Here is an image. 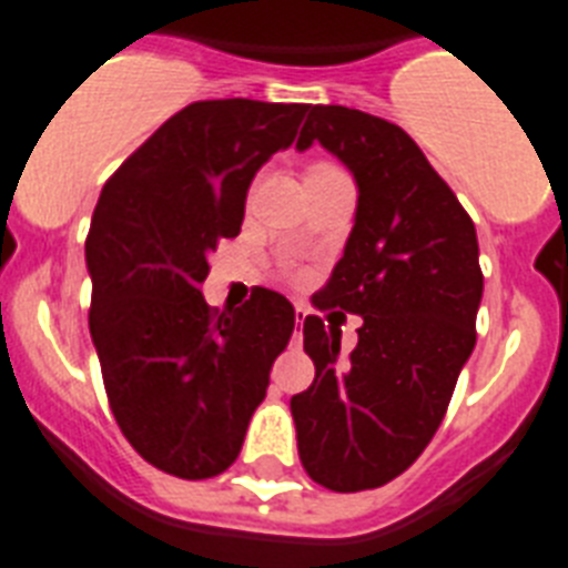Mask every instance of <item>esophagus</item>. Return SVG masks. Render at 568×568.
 Here are the masks:
<instances>
[{"mask_svg":"<svg viewBox=\"0 0 568 568\" xmlns=\"http://www.w3.org/2000/svg\"><path fill=\"white\" fill-rule=\"evenodd\" d=\"M304 318H307V307H304V304H295V325L302 327Z\"/></svg>","mask_w":568,"mask_h":568,"instance_id":"esophagus-1","label":"esophagus"}]
</instances>
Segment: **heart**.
<instances>
[{
	"instance_id": "b5f03b06",
	"label": "heart",
	"mask_w": 568,
	"mask_h": 568,
	"mask_svg": "<svg viewBox=\"0 0 568 568\" xmlns=\"http://www.w3.org/2000/svg\"><path fill=\"white\" fill-rule=\"evenodd\" d=\"M316 168H325V165H316Z\"/></svg>"
}]
</instances>
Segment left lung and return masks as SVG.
<instances>
[{
  "mask_svg": "<svg viewBox=\"0 0 568 568\" xmlns=\"http://www.w3.org/2000/svg\"><path fill=\"white\" fill-rule=\"evenodd\" d=\"M318 142L357 180V214L318 311L363 316L357 348L304 318L313 386L290 400L313 481L357 494L400 476L433 442L476 345L479 241L470 214L409 133L348 106H313L295 148ZM331 318V316H327Z\"/></svg>",
  "mask_w": 568,
  "mask_h": 568,
  "instance_id": "obj_1",
  "label": "left lung"
}]
</instances>
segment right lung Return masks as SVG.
I'll return each instance as SVG.
<instances>
[{
  "label": "right lung",
  "mask_w": 568,
  "mask_h": 568,
  "mask_svg": "<svg viewBox=\"0 0 568 568\" xmlns=\"http://www.w3.org/2000/svg\"><path fill=\"white\" fill-rule=\"evenodd\" d=\"M307 104L196 101L106 180L87 234L89 334L110 409L144 462L180 479L232 467L293 304L255 287L237 311L203 298L209 255L237 237L255 173L290 148Z\"/></svg>",
  "instance_id": "obj_1"
}]
</instances>
